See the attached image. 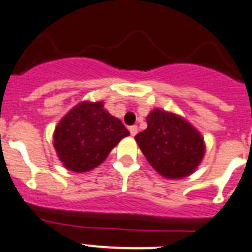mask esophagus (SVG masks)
I'll use <instances>...</instances> for the list:
<instances>
[{
  "label": "esophagus",
  "instance_id": "1",
  "mask_svg": "<svg viewBox=\"0 0 252 252\" xmlns=\"http://www.w3.org/2000/svg\"><path fill=\"white\" fill-rule=\"evenodd\" d=\"M129 132H130V134L132 135H135L137 133H138V128H137V126H129Z\"/></svg>",
  "mask_w": 252,
  "mask_h": 252
}]
</instances>
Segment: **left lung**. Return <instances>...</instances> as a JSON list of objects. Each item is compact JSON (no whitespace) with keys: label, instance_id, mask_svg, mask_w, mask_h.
Segmentation results:
<instances>
[{"label":"left lung","instance_id":"8db88e82","mask_svg":"<svg viewBox=\"0 0 252 252\" xmlns=\"http://www.w3.org/2000/svg\"><path fill=\"white\" fill-rule=\"evenodd\" d=\"M147 126L134 138L158 174L168 179H181L198 167L204 156V141L187 120L155 109L147 117Z\"/></svg>","mask_w":252,"mask_h":252}]
</instances>
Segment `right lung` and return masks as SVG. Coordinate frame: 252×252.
Masks as SVG:
<instances>
[{"label":"right lung","instance_id":"add662e5","mask_svg":"<svg viewBox=\"0 0 252 252\" xmlns=\"http://www.w3.org/2000/svg\"><path fill=\"white\" fill-rule=\"evenodd\" d=\"M128 129L104 109L102 102L84 101L72 109L54 130V148L65 168L86 172L99 166Z\"/></svg>","mask_w":252,"mask_h":252}]
</instances>
